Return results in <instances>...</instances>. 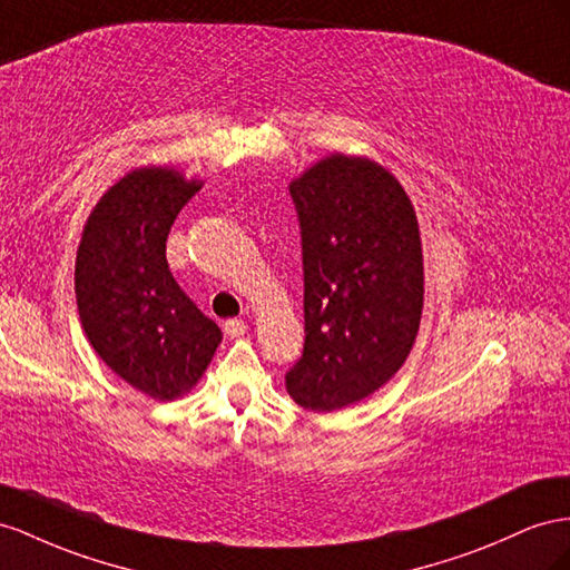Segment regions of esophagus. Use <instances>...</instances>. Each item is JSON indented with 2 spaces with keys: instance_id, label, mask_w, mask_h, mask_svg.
<instances>
[{
  "instance_id": "1",
  "label": "esophagus",
  "mask_w": 570,
  "mask_h": 570,
  "mask_svg": "<svg viewBox=\"0 0 570 570\" xmlns=\"http://www.w3.org/2000/svg\"><path fill=\"white\" fill-rule=\"evenodd\" d=\"M223 331H225L229 337H239V335L247 333V323L239 321V318H229V321H225Z\"/></svg>"
}]
</instances>
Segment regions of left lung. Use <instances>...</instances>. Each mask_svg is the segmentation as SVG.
<instances>
[{
	"instance_id": "8db88e82",
	"label": "left lung",
	"mask_w": 570,
	"mask_h": 570,
	"mask_svg": "<svg viewBox=\"0 0 570 570\" xmlns=\"http://www.w3.org/2000/svg\"><path fill=\"white\" fill-rule=\"evenodd\" d=\"M302 227L304 352L285 389L335 412L376 393L420 331L424 258L417 213L386 167L333 153L289 181Z\"/></svg>"
}]
</instances>
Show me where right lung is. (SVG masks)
Returning <instances> with one entry per match:
<instances>
[{
    "instance_id": "1",
    "label": "right lung",
    "mask_w": 570,
    "mask_h": 570,
    "mask_svg": "<svg viewBox=\"0 0 570 570\" xmlns=\"http://www.w3.org/2000/svg\"><path fill=\"white\" fill-rule=\"evenodd\" d=\"M202 187L170 165L136 167L100 196L76 252V304L90 347L153 400L187 395L223 341L165 258L175 218Z\"/></svg>"
}]
</instances>
